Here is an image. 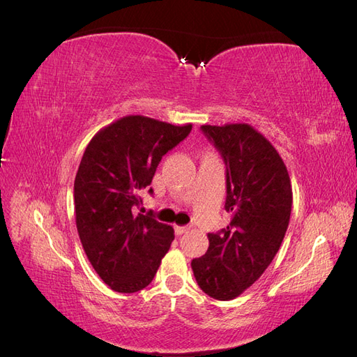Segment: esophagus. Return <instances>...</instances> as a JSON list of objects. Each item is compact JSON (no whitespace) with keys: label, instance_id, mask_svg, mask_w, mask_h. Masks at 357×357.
<instances>
[{"label":"esophagus","instance_id":"1","mask_svg":"<svg viewBox=\"0 0 357 357\" xmlns=\"http://www.w3.org/2000/svg\"><path fill=\"white\" fill-rule=\"evenodd\" d=\"M176 234L177 235H181V234H186L188 231H189V228H188V226H176Z\"/></svg>","mask_w":357,"mask_h":357}]
</instances>
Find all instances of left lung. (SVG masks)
Segmentation results:
<instances>
[{"label":"left lung","mask_w":357,"mask_h":357,"mask_svg":"<svg viewBox=\"0 0 357 357\" xmlns=\"http://www.w3.org/2000/svg\"><path fill=\"white\" fill-rule=\"evenodd\" d=\"M226 164V202L231 222L208 234V250L192 261L198 286L208 296H240L264 274L284 238L291 185L282 156L248 123L202 125Z\"/></svg>","instance_id":"obj_1"}]
</instances>
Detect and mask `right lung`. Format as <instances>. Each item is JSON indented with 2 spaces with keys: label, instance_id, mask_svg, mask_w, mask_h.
<instances>
[{
  "label": "right lung",
  "instance_id": "right-lung-1",
  "mask_svg": "<svg viewBox=\"0 0 357 357\" xmlns=\"http://www.w3.org/2000/svg\"><path fill=\"white\" fill-rule=\"evenodd\" d=\"M190 129L131 114L100 129L84 150L74 180L75 225L96 274L119 294L152 283L174 240L172 226L135 207L162 156Z\"/></svg>",
  "mask_w": 357,
  "mask_h": 357
}]
</instances>
